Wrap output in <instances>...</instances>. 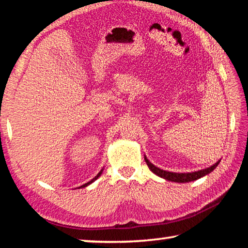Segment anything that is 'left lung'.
Returning <instances> with one entry per match:
<instances>
[{
    "label": "left lung",
    "instance_id": "8db88e82",
    "mask_svg": "<svg viewBox=\"0 0 248 248\" xmlns=\"http://www.w3.org/2000/svg\"><path fill=\"white\" fill-rule=\"evenodd\" d=\"M144 159H145L146 164H148L151 171H153V173L155 175H157L158 177H162L166 180H169V182H174V183H189V182H194V180L203 177V176L208 175L209 173H211V171L215 170L217 165H219V163L221 161V159H219L217 163H215V164L211 165L210 167H207V169L191 171V173H173V171L161 170V169H158L157 166L153 165L152 163L149 161L148 157L145 156V155H144Z\"/></svg>",
    "mask_w": 248,
    "mask_h": 248
}]
</instances>
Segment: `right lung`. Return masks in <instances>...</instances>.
I'll list each match as a JSON object with an SVG mask.
<instances>
[{"instance_id":"add662e5","label":"right lung","mask_w":248,"mask_h":248,"mask_svg":"<svg viewBox=\"0 0 248 248\" xmlns=\"http://www.w3.org/2000/svg\"><path fill=\"white\" fill-rule=\"evenodd\" d=\"M103 170H104V169H102V170H100V171H99V173H98L97 175H96V176H95V177H94L93 179H92V180H90V182H89V183H86V184H84V185H82V186H79L78 188H85V187H87V186H89V185H91L92 183H94V182H95V180H96V179H97V178L99 177V176H100V175H102V173H103Z\"/></svg>"}]
</instances>
